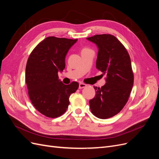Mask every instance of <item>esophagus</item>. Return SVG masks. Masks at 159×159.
Returning <instances> with one entry per match:
<instances>
[{
    "label": "esophagus",
    "mask_w": 159,
    "mask_h": 159,
    "mask_svg": "<svg viewBox=\"0 0 159 159\" xmlns=\"http://www.w3.org/2000/svg\"><path fill=\"white\" fill-rule=\"evenodd\" d=\"M86 86H87V85H86V84H84V83H80V84H79V88H80V89H82V88H85Z\"/></svg>",
    "instance_id": "1"
}]
</instances>
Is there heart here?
I'll return each instance as SVG.
<instances>
[{
  "label": "heart",
  "mask_w": 159,
  "mask_h": 159,
  "mask_svg": "<svg viewBox=\"0 0 159 159\" xmlns=\"http://www.w3.org/2000/svg\"><path fill=\"white\" fill-rule=\"evenodd\" d=\"M89 50V49L87 48H84L82 50Z\"/></svg>",
  "instance_id": "obj_1"
}]
</instances>
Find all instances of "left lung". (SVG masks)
<instances>
[{
	"label": "left lung",
	"mask_w": 159,
	"mask_h": 159,
	"mask_svg": "<svg viewBox=\"0 0 159 159\" xmlns=\"http://www.w3.org/2000/svg\"><path fill=\"white\" fill-rule=\"evenodd\" d=\"M87 39L98 46L96 68L106 75V84L94 86L95 97L89 100L91 111L99 119H107L119 113L129 99L134 82L131 58L117 38L109 34Z\"/></svg>",
	"instance_id": "left-lung-1"
}]
</instances>
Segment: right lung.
I'll use <instances>...</instances> for the list:
<instances>
[{
    "instance_id": "right-lung-1",
    "label": "right lung",
    "mask_w": 159,
    "mask_h": 159,
    "mask_svg": "<svg viewBox=\"0 0 159 159\" xmlns=\"http://www.w3.org/2000/svg\"><path fill=\"white\" fill-rule=\"evenodd\" d=\"M78 39L49 36L32 50L27 61L25 80L30 99L34 107L47 117L63 115L70 104V96L79 84L65 85L58 79V71L65 68V58Z\"/></svg>"
}]
</instances>
